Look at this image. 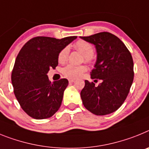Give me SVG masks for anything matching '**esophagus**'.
I'll return each mask as SVG.
<instances>
[{"label": "esophagus", "instance_id": "esophagus-1", "mask_svg": "<svg viewBox=\"0 0 149 149\" xmlns=\"http://www.w3.org/2000/svg\"><path fill=\"white\" fill-rule=\"evenodd\" d=\"M75 82V80L73 79H69V82L70 83H73V82Z\"/></svg>", "mask_w": 149, "mask_h": 149}]
</instances>
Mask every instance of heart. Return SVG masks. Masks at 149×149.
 Listing matches in <instances>:
<instances>
[{
    "label": "heart",
    "mask_w": 149,
    "mask_h": 149,
    "mask_svg": "<svg viewBox=\"0 0 149 149\" xmlns=\"http://www.w3.org/2000/svg\"><path fill=\"white\" fill-rule=\"evenodd\" d=\"M74 48L84 55L85 62L89 63L91 61V57L94 53V48L90 42L85 40H78L74 44ZM69 52L68 47L63 48L59 52L58 55V61L59 63L64 64L67 61ZM86 70L87 68L84 65L75 66L73 64H68L62 69V73L67 78L76 79L80 77Z\"/></svg>",
    "instance_id": "obj_1"
}]
</instances>
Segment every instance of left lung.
Returning <instances> with one entry per match:
<instances>
[{
	"instance_id": "8db88e82",
	"label": "left lung",
	"mask_w": 149,
	"mask_h": 149,
	"mask_svg": "<svg viewBox=\"0 0 149 149\" xmlns=\"http://www.w3.org/2000/svg\"><path fill=\"white\" fill-rule=\"evenodd\" d=\"M80 37L95 45L97 58L91 77L102 79L97 87L85 80L81 91L82 103L96 116L114 112L125 102L134 81L131 54L118 37L109 32Z\"/></svg>"
}]
</instances>
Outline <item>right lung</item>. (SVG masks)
Instances as JSON below:
<instances>
[{
    "instance_id": "obj_1",
    "label": "right lung",
    "mask_w": 149,
    "mask_h": 149,
    "mask_svg": "<svg viewBox=\"0 0 149 149\" xmlns=\"http://www.w3.org/2000/svg\"><path fill=\"white\" fill-rule=\"evenodd\" d=\"M76 37H33L18 54L11 75L13 91L22 109L33 118H50L60 108L68 80L52 83L47 73L58 64L59 52Z\"/></svg>"
}]
</instances>
